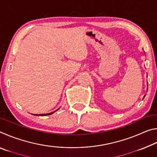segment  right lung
Here are the masks:
<instances>
[{"mask_svg":"<svg viewBox=\"0 0 157 157\" xmlns=\"http://www.w3.org/2000/svg\"><path fill=\"white\" fill-rule=\"evenodd\" d=\"M58 110V109H57ZM57 111V110H56ZM53 111V112H51V113H46V114H35V116H48V115H51V114H52L53 113H55V111Z\"/></svg>","mask_w":157,"mask_h":157,"instance_id":"obj_1","label":"right lung"}]
</instances>
